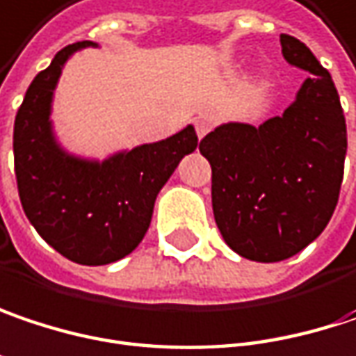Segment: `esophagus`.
Returning <instances> with one entry per match:
<instances>
[{"mask_svg":"<svg viewBox=\"0 0 356 356\" xmlns=\"http://www.w3.org/2000/svg\"><path fill=\"white\" fill-rule=\"evenodd\" d=\"M210 122L208 120H195V132H197V136L200 138H204L208 132H210Z\"/></svg>","mask_w":356,"mask_h":356,"instance_id":"esophagus-1","label":"esophagus"}]
</instances>
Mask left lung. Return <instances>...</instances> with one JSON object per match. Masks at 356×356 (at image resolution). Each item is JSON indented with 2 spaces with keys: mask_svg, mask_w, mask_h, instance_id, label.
Instances as JSON below:
<instances>
[{
  "mask_svg": "<svg viewBox=\"0 0 356 356\" xmlns=\"http://www.w3.org/2000/svg\"><path fill=\"white\" fill-rule=\"evenodd\" d=\"M283 58L309 77L281 115L228 122L200 143L211 165V208L234 252L285 261L314 243L339 202L346 124L330 73L304 42L281 34Z\"/></svg>",
  "mask_w": 356,
  "mask_h": 356,
  "instance_id": "obj_1",
  "label": "left lung"
}]
</instances>
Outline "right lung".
Wrapping results in <instances>:
<instances>
[{"label": "right lung", "instance_id": "add662e5", "mask_svg": "<svg viewBox=\"0 0 356 356\" xmlns=\"http://www.w3.org/2000/svg\"><path fill=\"white\" fill-rule=\"evenodd\" d=\"M97 42L83 40L56 52L30 83L14 124L19 202L47 243L79 265H108L145 238L154 202L181 159L197 148L195 128L118 150L104 161L69 152L52 124V99L67 60Z\"/></svg>", "mask_w": 356, "mask_h": 356}]
</instances>
